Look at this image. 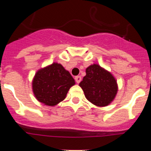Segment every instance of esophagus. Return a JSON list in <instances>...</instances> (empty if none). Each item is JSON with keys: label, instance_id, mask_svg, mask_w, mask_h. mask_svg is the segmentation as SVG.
<instances>
[{"label": "esophagus", "instance_id": "1", "mask_svg": "<svg viewBox=\"0 0 151 151\" xmlns=\"http://www.w3.org/2000/svg\"><path fill=\"white\" fill-rule=\"evenodd\" d=\"M75 80H76V83L78 84L80 82H81V80H82V78H81V76H78L75 77Z\"/></svg>", "mask_w": 151, "mask_h": 151}]
</instances>
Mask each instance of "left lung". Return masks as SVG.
<instances>
[{"label": "left lung", "instance_id": "8db88e82", "mask_svg": "<svg viewBox=\"0 0 151 151\" xmlns=\"http://www.w3.org/2000/svg\"><path fill=\"white\" fill-rule=\"evenodd\" d=\"M88 101L97 106H106L114 100L118 91L116 78L98 64L86 69V76L79 83Z\"/></svg>", "mask_w": 151, "mask_h": 151}]
</instances>
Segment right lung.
<instances>
[{"instance_id":"add662e5","label":"right lung","mask_w":151,"mask_h":151,"mask_svg":"<svg viewBox=\"0 0 151 151\" xmlns=\"http://www.w3.org/2000/svg\"><path fill=\"white\" fill-rule=\"evenodd\" d=\"M76 84L69 71L60 63L39 69L32 81V91L39 102L54 106L66 98L68 91Z\"/></svg>"}]
</instances>
